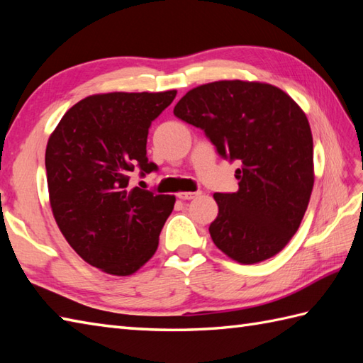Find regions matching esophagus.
<instances>
[{
	"label": "esophagus",
	"instance_id": "obj_1",
	"mask_svg": "<svg viewBox=\"0 0 363 363\" xmlns=\"http://www.w3.org/2000/svg\"><path fill=\"white\" fill-rule=\"evenodd\" d=\"M199 194H201V191H179V194H177V198L182 199V201H186V199L196 198Z\"/></svg>",
	"mask_w": 363,
	"mask_h": 363
}]
</instances>
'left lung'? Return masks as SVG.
<instances>
[{
	"label": "left lung",
	"instance_id": "1",
	"mask_svg": "<svg viewBox=\"0 0 363 363\" xmlns=\"http://www.w3.org/2000/svg\"><path fill=\"white\" fill-rule=\"evenodd\" d=\"M173 113L201 128L223 157L238 160L235 194H215L209 233L217 248L243 265L285 248L311 201L313 140L291 96L259 81H215L189 90Z\"/></svg>",
	"mask_w": 363,
	"mask_h": 363
}]
</instances>
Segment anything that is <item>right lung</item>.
I'll use <instances>...</instances> for the list:
<instances>
[{
	"label": "right lung",
	"instance_id": "1",
	"mask_svg": "<svg viewBox=\"0 0 363 363\" xmlns=\"http://www.w3.org/2000/svg\"><path fill=\"white\" fill-rule=\"evenodd\" d=\"M174 96L176 90L90 95L65 112L48 138L54 220L78 256L107 274L140 269L174 207V195L129 189L134 167L142 174L157 169L146 157L148 129Z\"/></svg>",
	"mask_w": 363,
	"mask_h": 363
}]
</instances>
